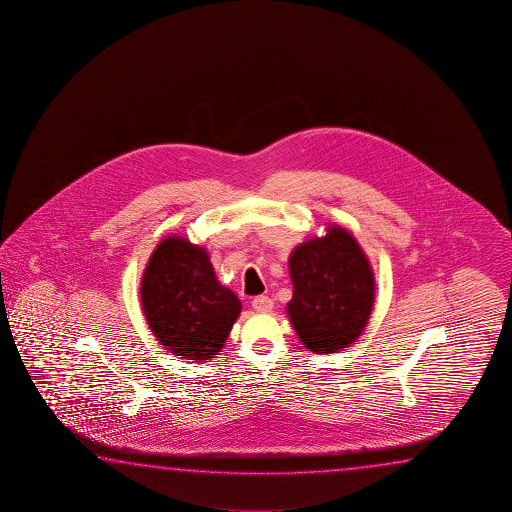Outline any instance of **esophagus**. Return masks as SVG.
Returning a JSON list of instances; mask_svg holds the SVG:
<instances>
[{"label": "esophagus", "mask_w": 512, "mask_h": 512, "mask_svg": "<svg viewBox=\"0 0 512 512\" xmlns=\"http://www.w3.org/2000/svg\"><path fill=\"white\" fill-rule=\"evenodd\" d=\"M252 308L256 312L267 313L274 308V303H272V299L267 297V295H258V297L252 299Z\"/></svg>", "instance_id": "obj_1"}]
</instances>
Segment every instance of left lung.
Wrapping results in <instances>:
<instances>
[{
  "mask_svg": "<svg viewBox=\"0 0 512 512\" xmlns=\"http://www.w3.org/2000/svg\"><path fill=\"white\" fill-rule=\"evenodd\" d=\"M294 285L286 313L312 353H337L362 335L374 304V274L355 236L331 224L288 258Z\"/></svg>",
  "mask_w": 512,
  "mask_h": 512,
  "instance_id": "obj_1",
  "label": "left lung"
}]
</instances>
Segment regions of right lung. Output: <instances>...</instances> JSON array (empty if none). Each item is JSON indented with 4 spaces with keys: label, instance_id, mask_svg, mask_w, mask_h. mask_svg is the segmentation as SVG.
Returning a JSON list of instances; mask_svg holds the SVG:
<instances>
[{
    "label": "right lung",
    "instance_id": "right-lung-1",
    "mask_svg": "<svg viewBox=\"0 0 512 512\" xmlns=\"http://www.w3.org/2000/svg\"><path fill=\"white\" fill-rule=\"evenodd\" d=\"M139 292L157 342L186 360L215 358L242 312L233 290L218 283L206 249L175 234L152 252Z\"/></svg>",
    "mask_w": 512,
    "mask_h": 512
}]
</instances>
